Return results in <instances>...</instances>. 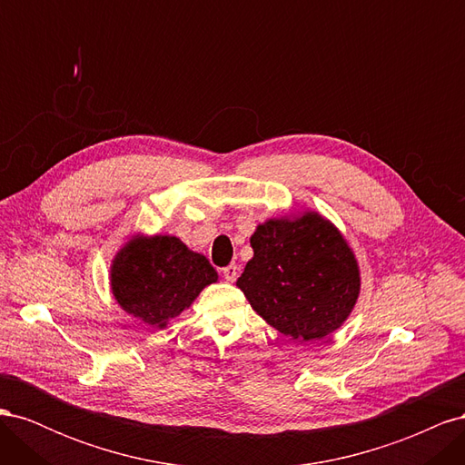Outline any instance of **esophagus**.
<instances>
[{"instance_id":"34e87169","label":"esophagus","mask_w":465,"mask_h":465,"mask_svg":"<svg viewBox=\"0 0 465 465\" xmlns=\"http://www.w3.org/2000/svg\"><path fill=\"white\" fill-rule=\"evenodd\" d=\"M223 277L227 279V281H231V283H232V281H236V277H238V267H236L234 263L227 265V267H224V270H223Z\"/></svg>"}]
</instances>
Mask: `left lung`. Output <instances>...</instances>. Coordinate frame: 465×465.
Masks as SVG:
<instances>
[{
  "instance_id": "1",
  "label": "left lung",
  "mask_w": 465,
  "mask_h": 465,
  "mask_svg": "<svg viewBox=\"0 0 465 465\" xmlns=\"http://www.w3.org/2000/svg\"><path fill=\"white\" fill-rule=\"evenodd\" d=\"M250 246L254 256L236 287L272 328L306 343L343 326L359 299L361 270L330 219L312 209L272 217Z\"/></svg>"
}]
</instances>
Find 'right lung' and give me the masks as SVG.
Returning <instances> with one entry per match:
<instances>
[{"label": "right lung", "instance_id": "right-lung-1", "mask_svg": "<svg viewBox=\"0 0 465 465\" xmlns=\"http://www.w3.org/2000/svg\"><path fill=\"white\" fill-rule=\"evenodd\" d=\"M217 279L209 260L173 234H134L110 263V291L122 311L157 330Z\"/></svg>", "mask_w": 465, "mask_h": 465}]
</instances>
